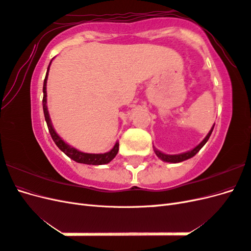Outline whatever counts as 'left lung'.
<instances>
[{
	"label": "left lung",
	"mask_w": 251,
	"mask_h": 251,
	"mask_svg": "<svg viewBox=\"0 0 251 251\" xmlns=\"http://www.w3.org/2000/svg\"><path fill=\"white\" fill-rule=\"evenodd\" d=\"M214 127H215V125L212 126V127L210 128V131H209V132H208V134L206 135V137H205V138H204V139H203V140L198 144V146H197L196 148H194V149H193V150H191V151H185V153L176 154V155H168V154H164V153H162V151H158L157 149H155V148H154L155 154L157 155V157H158L159 159H161V160H162V161H164V162L178 163V162H182V161H184V160H187V159L194 157L197 153H198V151L203 148L204 144L207 142V140H208V139H209V137H210V135H211L212 130H214Z\"/></svg>",
	"instance_id": "left-lung-1"
}]
</instances>
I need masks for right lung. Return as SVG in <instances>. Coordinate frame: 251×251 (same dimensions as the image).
I'll return each instance as SVG.
<instances>
[{
  "mask_svg": "<svg viewBox=\"0 0 251 251\" xmlns=\"http://www.w3.org/2000/svg\"><path fill=\"white\" fill-rule=\"evenodd\" d=\"M53 59V58H52ZM52 63V60L50 62L48 68H47V73H46V77L44 79V86H43V110H44V115H45V120H46L48 128H49V133L51 135V137L53 141L55 142L57 148L65 153L68 157L71 158L72 160L76 161L78 163H83V164H90V165H101V164H107L110 161H112L115 156L118 153L119 150V142L117 141L115 143V146L113 147L112 150H110L107 153L103 154H89V153H83V151H78L77 149H75L71 146H69L67 142L63 140V138H60L58 134L55 132L54 127L52 126L51 119L49 116V112L47 108V79H48V74L50 70V65Z\"/></svg>",
  "mask_w": 251,
  "mask_h": 251,
  "instance_id": "right-lung-1",
  "label": "right lung"
}]
</instances>
